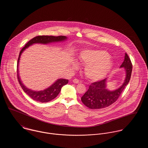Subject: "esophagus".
I'll list each match as a JSON object with an SVG mask.
<instances>
[{
    "mask_svg": "<svg viewBox=\"0 0 148 148\" xmlns=\"http://www.w3.org/2000/svg\"><path fill=\"white\" fill-rule=\"evenodd\" d=\"M73 83H75V84H79V83L80 82V80H78L77 79H74L73 80Z\"/></svg>",
    "mask_w": 148,
    "mask_h": 148,
    "instance_id": "obj_1",
    "label": "esophagus"
}]
</instances>
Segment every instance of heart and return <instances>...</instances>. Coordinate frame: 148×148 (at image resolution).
Segmentation results:
<instances>
[{
	"instance_id": "heart-1",
	"label": "heart",
	"mask_w": 148,
	"mask_h": 148,
	"mask_svg": "<svg viewBox=\"0 0 148 148\" xmlns=\"http://www.w3.org/2000/svg\"><path fill=\"white\" fill-rule=\"evenodd\" d=\"M79 61L84 64L85 76L92 80H99L106 77L112 68V62L108 53L103 50H85L78 56ZM77 68V64H73Z\"/></svg>"
}]
</instances>
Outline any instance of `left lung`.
<instances>
[{
  "label": "left lung",
  "mask_w": 148,
  "mask_h": 148,
  "mask_svg": "<svg viewBox=\"0 0 148 148\" xmlns=\"http://www.w3.org/2000/svg\"><path fill=\"white\" fill-rule=\"evenodd\" d=\"M124 58V60L120 67L124 68L126 71V77L124 83L118 89L110 91L106 88V78L92 83L90 85L87 92L81 98V100L85 106L92 109H99L108 107L117 100L129 83L132 72V64L127 53Z\"/></svg>",
  "instance_id": "1"
}]
</instances>
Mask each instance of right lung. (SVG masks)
<instances>
[{
  "label": "right lung",
  "instance_id": "add662e5",
  "mask_svg": "<svg viewBox=\"0 0 148 148\" xmlns=\"http://www.w3.org/2000/svg\"><path fill=\"white\" fill-rule=\"evenodd\" d=\"M67 39L66 36H48V35H39L36 36L31 40H30L28 42H27L25 47H24L21 49L19 56L18 57V62H17V77L19 84L21 86V88L33 100L37 101H39L41 103H47L51 100L56 98L58 95L59 92L61 90L62 88L64 85L67 84L68 83V80L65 79H59L56 80V82L51 85L49 88L44 90L41 91H34L30 90L27 88L21 82V78L19 76L18 73V65L20 60V58L21 56V53L23 51H24L25 49L28 48L29 46L33 45V44L36 43H40L43 44H47L50 42H62L64 41Z\"/></svg>",
  "mask_w": 148,
  "mask_h": 148
}]
</instances>
